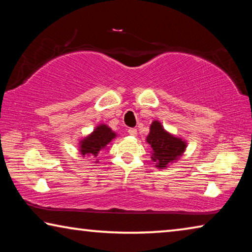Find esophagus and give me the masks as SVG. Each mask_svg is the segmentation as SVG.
<instances>
[{"label": "esophagus", "instance_id": "34e87169", "mask_svg": "<svg viewBox=\"0 0 252 252\" xmlns=\"http://www.w3.org/2000/svg\"><path fill=\"white\" fill-rule=\"evenodd\" d=\"M127 133H129L132 136H135L136 134H138V131H136V129H133V127H131V129L127 130Z\"/></svg>", "mask_w": 252, "mask_h": 252}]
</instances>
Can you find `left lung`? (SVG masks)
Wrapping results in <instances>:
<instances>
[{
  "label": "left lung",
  "mask_w": 252,
  "mask_h": 252,
  "mask_svg": "<svg viewBox=\"0 0 252 252\" xmlns=\"http://www.w3.org/2000/svg\"><path fill=\"white\" fill-rule=\"evenodd\" d=\"M146 142L151 148V160L158 169H167L178 161L187 149V141L170 133L159 120L152 121Z\"/></svg>",
  "instance_id": "1"
}]
</instances>
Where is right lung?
I'll return each instance as SVG.
<instances>
[{
  "instance_id": "1",
  "label": "right lung",
  "mask_w": 252,
  "mask_h": 252,
  "mask_svg": "<svg viewBox=\"0 0 252 252\" xmlns=\"http://www.w3.org/2000/svg\"><path fill=\"white\" fill-rule=\"evenodd\" d=\"M114 138H117L116 132L111 129L108 125L100 123L90 134L80 140L78 143V150L83 158L88 157L91 158V159H95L102 150L109 148V144H111ZM97 162H99V160L96 159L95 163H97Z\"/></svg>"
}]
</instances>
